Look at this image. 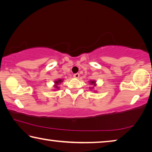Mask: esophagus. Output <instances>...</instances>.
<instances>
[{
    "label": "esophagus",
    "mask_w": 152,
    "mask_h": 152,
    "mask_svg": "<svg viewBox=\"0 0 152 152\" xmlns=\"http://www.w3.org/2000/svg\"><path fill=\"white\" fill-rule=\"evenodd\" d=\"M74 78H78L79 77H80V74H79L78 73L74 74Z\"/></svg>",
    "instance_id": "34e87169"
}]
</instances>
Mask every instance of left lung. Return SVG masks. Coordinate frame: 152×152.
Here are the masks:
<instances>
[{"instance_id": "obj_1", "label": "left lung", "mask_w": 152, "mask_h": 152, "mask_svg": "<svg viewBox=\"0 0 152 152\" xmlns=\"http://www.w3.org/2000/svg\"><path fill=\"white\" fill-rule=\"evenodd\" d=\"M95 83H96V82H95V80H91V81H90V84H91V85H93L94 86H96ZM93 88V87H91L90 88Z\"/></svg>"}]
</instances>
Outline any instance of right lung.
<instances>
[{
    "instance_id": "obj_1",
    "label": "right lung",
    "mask_w": 152,
    "mask_h": 152,
    "mask_svg": "<svg viewBox=\"0 0 152 152\" xmlns=\"http://www.w3.org/2000/svg\"><path fill=\"white\" fill-rule=\"evenodd\" d=\"M62 82H63V80H61V79H58V80H55V87L57 89H58V88H59V87H58V85L59 84H60L61 83H62Z\"/></svg>"
}]
</instances>
